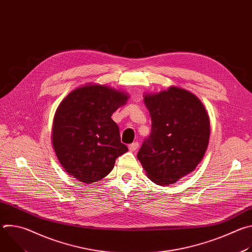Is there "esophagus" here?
<instances>
[{"label":"esophagus","instance_id":"obj_1","mask_svg":"<svg viewBox=\"0 0 252 252\" xmlns=\"http://www.w3.org/2000/svg\"><path fill=\"white\" fill-rule=\"evenodd\" d=\"M138 147H139L138 142H137V141H135V142L130 143V145L128 146V150H129L130 152H134V151H136V150H137V148H138Z\"/></svg>","mask_w":252,"mask_h":252}]
</instances>
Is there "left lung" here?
Segmentation results:
<instances>
[{
    "instance_id": "obj_1",
    "label": "left lung",
    "mask_w": 252,
    "mask_h": 252,
    "mask_svg": "<svg viewBox=\"0 0 252 252\" xmlns=\"http://www.w3.org/2000/svg\"><path fill=\"white\" fill-rule=\"evenodd\" d=\"M152 132L142 142L137 158L150 179L162 187L193 171L206 152L210 124L202 102L177 87L147 94Z\"/></svg>"
}]
</instances>
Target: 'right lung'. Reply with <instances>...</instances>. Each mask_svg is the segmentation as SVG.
Returning <instances> with one entry per match:
<instances>
[{"label":"right lung","mask_w":252,"mask_h":252,"mask_svg":"<svg viewBox=\"0 0 252 252\" xmlns=\"http://www.w3.org/2000/svg\"><path fill=\"white\" fill-rule=\"evenodd\" d=\"M128 95L101 85L70 92L60 103L53 124V146L63 169L77 181L94 184L109 174L126 153L112 115Z\"/></svg>","instance_id":"right-lung-1"}]
</instances>
